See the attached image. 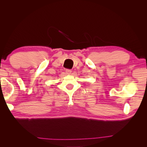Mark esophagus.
I'll list each match as a JSON object with an SVG mask.
<instances>
[{"mask_svg": "<svg viewBox=\"0 0 147 147\" xmlns=\"http://www.w3.org/2000/svg\"><path fill=\"white\" fill-rule=\"evenodd\" d=\"M71 72H72V70L70 69H65V73L67 74H70Z\"/></svg>", "mask_w": 147, "mask_h": 147, "instance_id": "34e87169", "label": "esophagus"}]
</instances>
